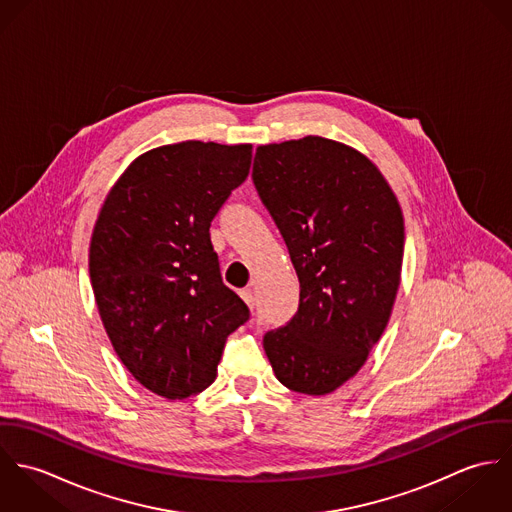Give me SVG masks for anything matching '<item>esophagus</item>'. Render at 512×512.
I'll list each match as a JSON object with an SVG mask.
<instances>
[{"instance_id": "obj_1", "label": "esophagus", "mask_w": 512, "mask_h": 512, "mask_svg": "<svg viewBox=\"0 0 512 512\" xmlns=\"http://www.w3.org/2000/svg\"><path fill=\"white\" fill-rule=\"evenodd\" d=\"M240 297L246 301V305H248V307H252V309H254V305H256V297H254V292H252L250 288L242 290V292H240Z\"/></svg>"}]
</instances>
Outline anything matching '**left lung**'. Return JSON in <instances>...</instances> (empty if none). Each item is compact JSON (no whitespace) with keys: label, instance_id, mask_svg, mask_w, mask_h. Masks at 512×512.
<instances>
[{"label":"left lung","instance_id":"obj_1","mask_svg":"<svg viewBox=\"0 0 512 512\" xmlns=\"http://www.w3.org/2000/svg\"><path fill=\"white\" fill-rule=\"evenodd\" d=\"M254 187L299 278L292 319L264 337L278 380L323 396L365 365L392 313L404 219L382 173L319 136L256 149Z\"/></svg>","mask_w":512,"mask_h":512}]
</instances>
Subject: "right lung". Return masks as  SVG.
I'll list each match as a JSON object with an SVG mask.
<instances>
[{
	"label": "right lung",
	"instance_id": "obj_1",
	"mask_svg": "<svg viewBox=\"0 0 512 512\" xmlns=\"http://www.w3.org/2000/svg\"><path fill=\"white\" fill-rule=\"evenodd\" d=\"M252 146L181 142L140 155L106 197L88 270L112 347L167 400L205 390L250 317L222 284L211 222L250 171Z\"/></svg>",
	"mask_w": 512,
	"mask_h": 512
}]
</instances>
